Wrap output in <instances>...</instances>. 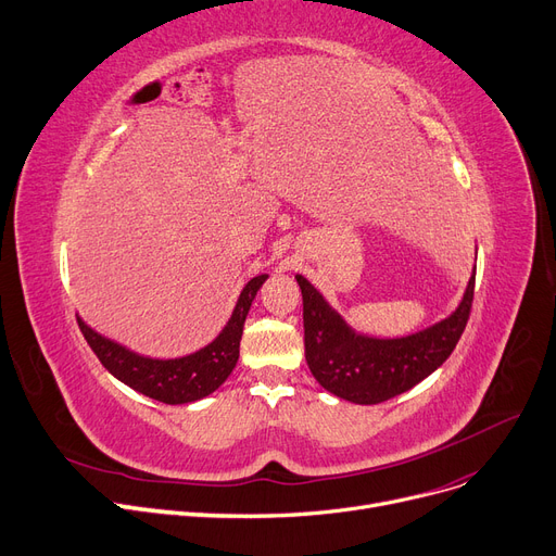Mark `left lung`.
<instances>
[{
    "label": "left lung",
    "mask_w": 556,
    "mask_h": 556,
    "mask_svg": "<svg viewBox=\"0 0 556 556\" xmlns=\"http://www.w3.org/2000/svg\"><path fill=\"white\" fill-rule=\"evenodd\" d=\"M294 279L304 298V342L313 378L342 400L378 404L414 389L452 355L469 319L476 268L450 317L404 338L355 330L306 277Z\"/></svg>",
    "instance_id": "1"
}]
</instances>
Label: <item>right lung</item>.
<instances>
[{
    "label": "right lung",
    "mask_w": 556,
    "mask_h": 556,
    "mask_svg": "<svg viewBox=\"0 0 556 556\" xmlns=\"http://www.w3.org/2000/svg\"><path fill=\"white\" fill-rule=\"evenodd\" d=\"M268 275L252 277L235 304V311L218 336L194 353L180 357H150L127 349L125 344L104 338L93 330L80 315L78 324L85 340L102 362L106 371L131 387L134 391L165 402L188 404L207 397L228 380L239 359V342L243 336V324L256 290L264 286Z\"/></svg>",
    "instance_id": "1"
}]
</instances>
